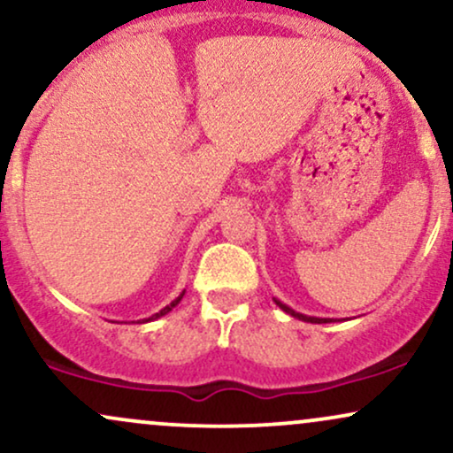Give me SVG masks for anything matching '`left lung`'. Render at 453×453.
<instances>
[{"mask_svg": "<svg viewBox=\"0 0 453 453\" xmlns=\"http://www.w3.org/2000/svg\"><path fill=\"white\" fill-rule=\"evenodd\" d=\"M274 302H276V306L285 310L287 314L296 316V319L303 320V323H329V319H316V316H306V314H299V312H296V310H293V308H288V306H285V303H282V302H279V299H274Z\"/></svg>", "mask_w": 453, "mask_h": 453, "instance_id": "8db88e82", "label": "left lung"}]
</instances>
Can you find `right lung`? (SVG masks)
<instances>
[{
  "label": "right lung",
  "mask_w": 453,
  "mask_h": 453,
  "mask_svg": "<svg viewBox=\"0 0 453 453\" xmlns=\"http://www.w3.org/2000/svg\"><path fill=\"white\" fill-rule=\"evenodd\" d=\"M183 296H185V291L181 293V296H179L177 299H174V302H171V303H168V306L166 308H162L160 310V312H156L154 316H150V319H143V323H150V320H156V319H160V316H165V314H168V312H171V310L174 308V306H177V303L179 302H181V299H183Z\"/></svg>",
  "instance_id": "obj_1"
}]
</instances>
